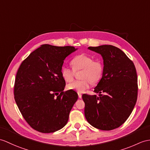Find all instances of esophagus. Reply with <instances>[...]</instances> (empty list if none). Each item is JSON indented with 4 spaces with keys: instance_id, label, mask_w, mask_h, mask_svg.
Listing matches in <instances>:
<instances>
[{
    "instance_id": "34e87169",
    "label": "esophagus",
    "mask_w": 150,
    "mask_h": 150,
    "mask_svg": "<svg viewBox=\"0 0 150 150\" xmlns=\"http://www.w3.org/2000/svg\"><path fill=\"white\" fill-rule=\"evenodd\" d=\"M78 96H79V98H82V94L81 93H78Z\"/></svg>"
}]
</instances>
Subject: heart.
Segmentation results:
<instances>
[{
  "label": "heart",
  "instance_id": "1",
  "mask_svg": "<svg viewBox=\"0 0 150 150\" xmlns=\"http://www.w3.org/2000/svg\"><path fill=\"white\" fill-rule=\"evenodd\" d=\"M71 69L67 66L61 68V75L64 81L71 82L74 77L75 71L82 69L81 77L82 79L74 81L67 86L69 90H74L79 93H82L88 89L91 82L93 83L98 82L101 79L103 73V64L99 60L94 61L92 57L82 54L76 55L71 61Z\"/></svg>",
  "mask_w": 150,
  "mask_h": 150
}]
</instances>
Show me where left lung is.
I'll return each instance as SVG.
<instances>
[{"label":"left lung","mask_w":150,"mask_h":150,"mask_svg":"<svg viewBox=\"0 0 150 150\" xmlns=\"http://www.w3.org/2000/svg\"><path fill=\"white\" fill-rule=\"evenodd\" d=\"M88 49L102 55L104 69L94 90L98 96L82 95L85 117L98 129L113 130L126 121L136 103V69L133 62L117 47L104 45Z\"/></svg>","instance_id":"left-lung-1"}]
</instances>
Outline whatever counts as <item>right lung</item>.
<instances>
[{"instance_id": "1", "label": "right lung", "mask_w": 150, "mask_h": 150, "mask_svg": "<svg viewBox=\"0 0 150 150\" xmlns=\"http://www.w3.org/2000/svg\"><path fill=\"white\" fill-rule=\"evenodd\" d=\"M77 50L74 47L45 44L30 53L17 71L14 95L24 119L42 133H52L67 125L78 99L74 90L64 92L61 75L64 60Z\"/></svg>"}]
</instances>
